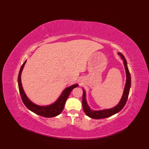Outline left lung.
<instances>
[{"instance_id":"8db88e82","label":"left lung","mask_w":149,"mask_h":149,"mask_svg":"<svg viewBox=\"0 0 149 149\" xmlns=\"http://www.w3.org/2000/svg\"><path fill=\"white\" fill-rule=\"evenodd\" d=\"M118 55L121 56L122 59L123 60V65H124V66H125V72H126V77H127L125 86L124 88V91H123L122 99L120 100L119 103L117 104L115 107H113L111 109L100 110V111H93V110H91L90 107L88 106V105L87 104L86 97H85L86 93H85V91L83 90V100H82L83 110L85 114L91 118H93V119L106 118H107V117H109L111 116L115 115V114L118 113L123 109V107L125 105L126 102H127L129 93V90H130V87H131V75H130V73H129V69L127 65V61H126V59L124 58V56H123V55L122 53H120V52L118 53Z\"/></svg>"}]
</instances>
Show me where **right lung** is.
Masks as SVG:
<instances>
[{"label": "right lung", "mask_w": 149, "mask_h": 149, "mask_svg": "<svg viewBox=\"0 0 149 149\" xmlns=\"http://www.w3.org/2000/svg\"><path fill=\"white\" fill-rule=\"evenodd\" d=\"M26 63V61H25L23 63V65H22L20 72H19L18 77L19 91H20L22 100L23 101L25 106H26L30 111H31L36 113V115H38L43 117H46V118H50V117H54L58 116L63 110L66 101L67 100L71 91L74 89V88L77 87L78 84H74L71 86L66 88V89L63 91L61 95L59 97V99L57 100L54 103L51 104V105L46 106H38L36 104L33 103L29 99H28L26 93L24 92L23 88H22V85L21 83V74Z\"/></svg>", "instance_id": "1"}]
</instances>
